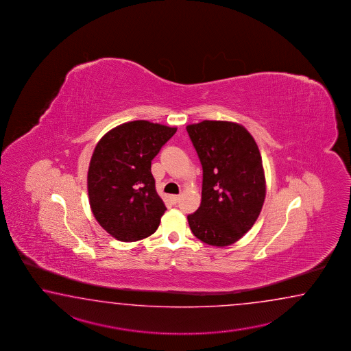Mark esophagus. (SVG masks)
I'll list each match as a JSON object with an SVG mask.
<instances>
[{
    "mask_svg": "<svg viewBox=\"0 0 351 351\" xmlns=\"http://www.w3.org/2000/svg\"><path fill=\"white\" fill-rule=\"evenodd\" d=\"M169 199H171L173 204H177L179 201V195H177V194H172V195H169Z\"/></svg>",
    "mask_w": 351,
    "mask_h": 351,
    "instance_id": "esophagus-1",
    "label": "esophagus"
}]
</instances>
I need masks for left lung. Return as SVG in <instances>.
I'll return each instance as SVG.
<instances>
[{
  "mask_svg": "<svg viewBox=\"0 0 351 351\" xmlns=\"http://www.w3.org/2000/svg\"><path fill=\"white\" fill-rule=\"evenodd\" d=\"M203 169L202 202L188 223L210 246H230L260 216L266 182L252 135L231 121L203 120L186 127Z\"/></svg>",
  "mask_w": 351,
  "mask_h": 351,
  "instance_id": "1",
  "label": "left lung"
}]
</instances>
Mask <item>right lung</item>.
Returning <instances> with one entry per match:
<instances>
[{"mask_svg": "<svg viewBox=\"0 0 351 351\" xmlns=\"http://www.w3.org/2000/svg\"><path fill=\"white\" fill-rule=\"evenodd\" d=\"M176 132L135 120L114 128L97 143L88 172L90 207L114 239L134 242L157 231L167 208L150 167Z\"/></svg>", "mask_w": 351, "mask_h": 351, "instance_id": "1", "label": "right lung"}]
</instances>
